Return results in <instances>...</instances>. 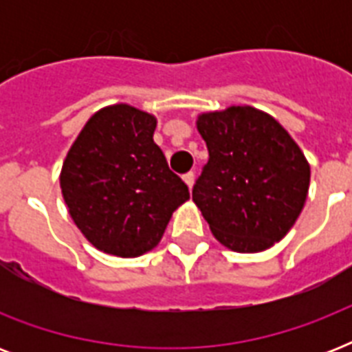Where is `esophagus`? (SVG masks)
Returning a JSON list of instances; mask_svg holds the SVG:
<instances>
[{"mask_svg": "<svg viewBox=\"0 0 352 352\" xmlns=\"http://www.w3.org/2000/svg\"><path fill=\"white\" fill-rule=\"evenodd\" d=\"M182 181L186 182V186L192 190L193 181H195V175H193V171H188V173H184V175H182Z\"/></svg>", "mask_w": 352, "mask_h": 352, "instance_id": "esophagus-1", "label": "esophagus"}]
</instances>
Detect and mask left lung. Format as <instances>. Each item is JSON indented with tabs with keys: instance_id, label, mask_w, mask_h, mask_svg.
Instances as JSON below:
<instances>
[{
	"instance_id": "1",
	"label": "left lung",
	"mask_w": 352,
	"mask_h": 352,
	"mask_svg": "<svg viewBox=\"0 0 352 352\" xmlns=\"http://www.w3.org/2000/svg\"><path fill=\"white\" fill-rule=\"evenodd\" d=\"M197 129L208 162L192 197L215 239L261 252L283 239L303 210L311 168L278 120L250 106L204 113Z\"/></svg>"
}]
</instances>
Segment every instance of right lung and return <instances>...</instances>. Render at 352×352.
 Listing matches in <instances>:
<instances>
[{
	"label": "right lung",
	"mask_w": 352,
	"mask_h": 352,
	"mask_svg": "<svg viewBox=\"0 0 352 352\" xmlns=\"http://www.w3.org/2000/svg\"><path fill=\"white\" fill-rule=\"evenodd\" d=\"M157 120L117 104L87 120L63 162L60 186L74 225L98 250L137 257L159 245L190 199L153 142Z\"/></svg>",
	"instance_id": "obj_1"
}]
</instances>
